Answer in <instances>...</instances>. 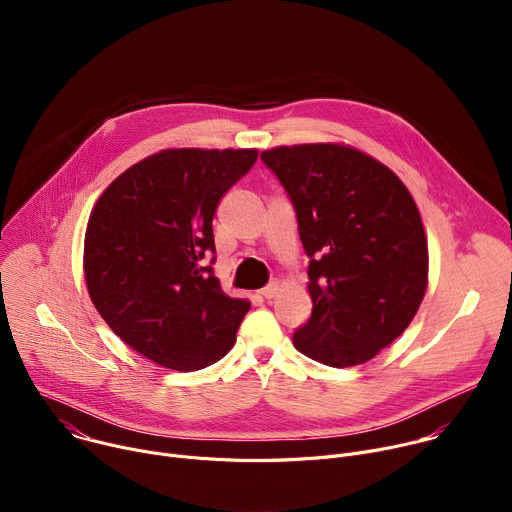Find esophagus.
<instances>
[{"instance_id":"esophagus-1","label":"esophagus","mask_w":512,"mask_h":512,"mask_svg":"<svg viewBox=\"0 0 512 512\" xmlns=\"http://www.w3.org/2000/svg\"><path fill=\"white\" fill-rule=\"evenodd\" d=\"M275 294H277V281H271L263 289H259V296L265 300H271Z\"/></svg>"}]
</instances>
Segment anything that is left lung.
Listing matches in <instances>:
<instances>
[{
	"label": "left lung",
	"instance_id": "1",
	"mask_svg": "<svg viewBox=\"0 0 512 512\" xmlns=\"http://www.w3.org/2000/svg\"><path fill=\"white\" fill-rule=\"evenodd\" d=\"M294 204L314 302L294 346L328 367L371 360L411 324L427 287L417 204L381 162L348 145L261 152Z\"/></svg>",
	"mask_w": 512,
	"mask_h": 512
}]
</instances>
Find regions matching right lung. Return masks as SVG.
Returning a JSON list of instances; mask_svg holds the SVG:
<instances>
[{"label": "right lung", "mask_w": 512, "mask_h": 512, "mask_svg": "<svg viewBox=\"0 0 512 512\" xmlns=\"http://www.w3.org/2000/svg\"><path fill=\"white\" fill-rule=\"evenodd\" d=\"M257 150H164L115 178L85 235L89 296L133 350L172 371H198L235 344L247 300L227 296L204 259L212 216Z\"/></svg>", "instance_id": "1"}]
</instances>
